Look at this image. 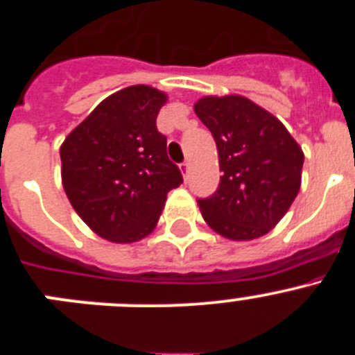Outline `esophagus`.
<instances>
[{
    "label": "esophagus",
    "instance_id": "esophagus-1",
    "mask_svg": "<svg viewBox=\"0 0 355 355\" xmlns=\"http://www.w3.org/2000/svg\"><path fill=\"white\" fill-rule=\"evenodd\" d=\"M180 168H181V172H183L184 180H187V178H188V171H190V163L183 162V163H181V165H180Z\"/></svg>",
    "mask_w": 355,
    "mask_h": 355
}]
</instances>
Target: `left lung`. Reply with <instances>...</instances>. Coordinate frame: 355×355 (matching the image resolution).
I'll use <instances>...</instances> for the list:
<instances>
[{
    "instance_id": "left-lung-1",
    "label": "left lung",
    "mask_w": 355,
    "mask_h": 355,
    "mask_svg": "<svg viewBox=\"0 0 355 355\" xmlns=\"http://www.w3.org/2000/svg\"><path fill=\"white\" fill-rule=\"evenodd\" d=\"M196 114L211 131L224 172L216 192L197 199L205 220L229 240L263 236L299 193L302 149L283 122L247 97H202Z\"/></svg>"
}]
</instances>
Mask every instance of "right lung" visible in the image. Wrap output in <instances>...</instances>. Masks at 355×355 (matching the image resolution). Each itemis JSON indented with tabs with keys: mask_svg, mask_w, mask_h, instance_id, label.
I'll return each instance as SVG.
<instances>
[{
	"mask_svg": "<svg viewBox=\"0 0 355 355\" xmlns=\"http://www.w3.org/2000/svg\"><path fill=\"white\" fill-rule=\"evenodd\" d=\"M167 96L133 85L106 97L60 147L72 208L105 240L131 243L155 229L167 193L183 183L156 128Z\"/></svg>",
	"mask_w": 355,
	"mask_h": 355,
	"instance_id": "right-lung-1",
	"label": "right lung"
}]
</instances>
